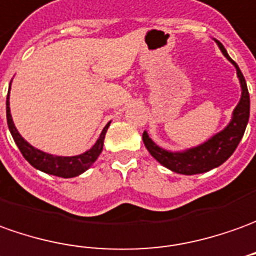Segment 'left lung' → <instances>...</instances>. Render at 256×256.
Instances as JSON below:
<instances>
[{"label": "left lung", "mask_w": 256, "mask_h": 256, "mask_svg": "<svg viewBox=\"0 0 256 256\" xmlns=\"http://www.w3.org/2000/svg\"><path fill=\"white\" fill-rule=\"evenodd\" d=\"M216 43L223 52V56L236 66L237 76H238L240 84H241V98H240L237 107L232 111V117L227 126L224 130L218 132L216 135H213L212 138L208 139L204 144L191 148V149H185L182 152L166 150L163 148L156 145L149 138L146 131L142 135L146 149L160 164L167 167L172 172L184 174V176H194V174L210 172L213 168L219 167L220 164H223L237 149L240 140L246 132L248 118H250V93H248L244 75L240 71L238 65L236 64L230 58V56L227 54L223 44L218 40H216Z\"/></svg>", "instance_id": "8db88e82"}]
</instances>
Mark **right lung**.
Here are the masks:
<instances>
[{"label": "right lung", "instance_id": "add662e5", "mask_svg": "<svg viewBox=\"0 0 256 256\" xmlns=\"http://www.w3.org/2000/svg\"><path fill=\"white\" fill-rule=\"evenodd\" d=\"M6 122H8V128H10V135L15 140V144L19 148L20 153L24 154V158L30 163L34 168L40 170V172H47L51 176H57V177H62V178H72L76 177L79 174L84 172L89 167H90L98 154L103 150V144H104L106 132L110 126V122L103 128V131L100 134V136L96 140V144L92 146L89 150H86L82 154L78 156H54L50 153H46L43 150H38L36 148L26 142L22 135L18 132L16 126L12 121V116H10V93L6 96Z\"/></svg>", "mask_w": 256, "mask_h": 256}]
</instances>
